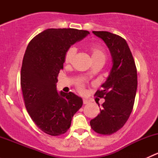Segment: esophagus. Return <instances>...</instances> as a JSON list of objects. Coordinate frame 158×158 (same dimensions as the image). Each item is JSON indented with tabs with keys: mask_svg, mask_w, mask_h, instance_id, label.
Wrapping results in <instances>:
<instances>
[{
	"mask_svg": "<svg viewBox=\"0 0 158 158\" xmlns=\"http://www.w3.org/2000/svg\"><path fill=\"white\" fill-rule=\"evenodd\" d=\"M89 102H89L88 99H86V98H83V104L86 105V104H89Z\"/></svg>",
	"mask_w": 158,
	"mask_h": 158,
	"instance_id": "1",
	"label": "esophagus"
}]
</instances>
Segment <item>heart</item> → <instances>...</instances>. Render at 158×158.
I'll use <instances>...</instances> for the list:
<instances>
[{
	"label": "heart",
	"instance_id": "obj_1",
	"mask_svg": "<svg viewBox=\"0 0 158 158\" xmlns=\"http://www.w3.org/2000/svg\"><path fill=\"white\" fill-rule=\"evenodd\" d=\"M76 49L75 47H70L67 49L64 56V62L66 63H70L72 60L74 58L76 55ZM90 52L91 57H92V61L94 60H103L105 62L106 60V55L105 52H103L102 49H101L98 47H90ZM82 89V88H80Z\"/></svg>",
	"mask_w": 158,
	"mask_h": 158
}]
</instances>
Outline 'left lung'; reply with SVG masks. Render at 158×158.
<instances>
[{"instance_id":"8db88e82","label":"left lung","mask_w":158,"mask_h":158,"mask_svg":"<svg viewBox=\"0 0 158 158\" xmlns=\"http://www.w3.org/2000/svg\"><path fill=\"white\" fill-rule=\"evenodd\" d=\"M109 48L112 66L106 82L95 95L104 98L100 113L90 121L92 130L101 135H111L124 126L131 113L136 95L138 78L133 56L121 36L107 31H92Z\"/></svg>"}]
</instances>
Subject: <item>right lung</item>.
Masks as SVG:
<instances>
[{
	"mask_svg": "<svg viewBox=\"0 0 158 158\" xmlns=\"http://www.w3.org/2000/svg\"><path fill=\"white\" fill-rule=\"evenodd\" d=\"M88 34L73 28L47 29L33 38L25 51L20 73L25 106L36 126L52 136L67 131L83 103L73 92H57L56 83L67 49Z\"/></svg>",
	"mask_w": 158,
	"mask_h": 158,
	"instance_id": "obj_1",
	"label": "right lung"
}]
</instances>
